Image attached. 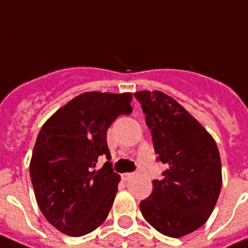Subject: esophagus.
Returning a JSON list of instances; mask_svg holds the SVG:
<instances>
[{"mask_svg": "<svg viewBox=\"0 0 248 248\" xmlns=\"http://www.w3.org/2000/svg\"><path fill=\"white\" fill-rule=\"evenodd\" d=\"M134 177V173H123L122 174V179L123 181H129V179H131Z\"/></svg>", "mask_w": 248, "mask_h": 248, "instance_id": "34e87169", "label": "esophagus"}]
</instances>
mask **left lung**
<instances>
[{
    "mask_svg": "<svg viewBox=\"0 0 248 248\" xmlns=\"http://www.w3.org/2000/svg\"><path fill=\"white\" fill-rule=\"evenodd\" d=\"M134 97L146 115L156 160L167 170L152 181L140 202L142 217L158 232L181 237L199 229L213 213L221 189V161L212 135L173 98L160 91Z\"/></svg>",
    "mask_w": 248,
    "mask_h": 248,
    "instance_id": "1",
    "label": "left lung"
}]
</instances>
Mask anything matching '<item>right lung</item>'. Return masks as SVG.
Wrapping results in <instances>:
<instances>
[{"instance_id": "obj_1", "label": "right lung", "mask_w": 248, "mask_h": 248, "mask_svg": "<svg viewBox=\"0 0 248 248\" xmlns=\"http://www.w3.org/2000/svg\"><path fill=\"white\" fill-rule=\"evenodd\" d=\"M130 93H82L40 129L31 161V179L40 210L59 231L78 237L96 230L113 205L120 176L99 156L110 157L107 130L131 113Z\"/></svg>"}]
</instances>
